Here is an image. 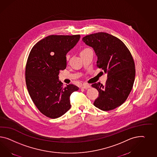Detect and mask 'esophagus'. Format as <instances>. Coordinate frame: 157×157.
<instances>
[{
	"mask_svg": "<svg viewBox=\"0 0 157 157\" xmlns=\"http://www.w3.org/2000/svg\"><path fill=\"white\" fill-rule=\"evenodd\" d=\"M91 87V86L90 85H87V84H83L82 87V89H88V88H90Z\"/></svg>",
	"mask_w": 157,
	"mask_h": 157,
	"instance_id": "esophagus-1",
	"label": "esophagus"
}]
</instances>
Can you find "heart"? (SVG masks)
I'll return each mask as SVG.
<instances>
[{"mask_svg":"<svg viewBox=\"0 0 157 157\" xmlns=\"http://www.w3.org/2000/svg\"><path fill=\"white\" fill-rule=\"evenodd\" d=\"M86 49H87V48H86V49H85V50H86Z\"/></svg>","mask_w":157,"mask_h":157,"instance_id":"heart-1","label":"heart"}]
</instances>
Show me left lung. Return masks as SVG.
Masks as SVG:
<instances>
[{"label":"left lung","instance_id":"8db88e82","mask_svg":"<svg viewBox=\"0 0 157 157\" xmlns=\"http://www.w3.org/2000/svg\"><path fill=\"white\" fill-rule=\"evenodd\" d=\"M97 56V66L107 74L106 85H92L99 97L94 105L103 111L122 105L132 91L136 76L135 64L127 47L120 39L106 33L90 34L82 38Z\"/></svg>","mask_w":157,"mask_h":157}]
</instances>
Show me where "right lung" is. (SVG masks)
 <instances>
[{
	"label": "right lung",
	"instance_id": "1",
	"mask_svg": "<svg viewBox=\"0 0 157 157\" xmlns=\"http://www.w3.org/2000/svg\"><path fill=\"white\" fill-rule=\"evenodd\" d=\"M80 38V35H50L30 51L25 67L27 88L35 105L48 118L64 114L71 108V94L79 90L72 84L63 87L58 75L66 68L68 52Z\"/></svg>",
	"mask_w": 157,
	"mask_h": 157
}]
</instances>
